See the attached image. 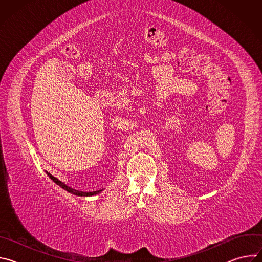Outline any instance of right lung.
Masks as SVG:
<instances>
[{
	"label": "right lung",
	"instance_id": "right-lung-1",
	"mask_svg": "<svg viewBox=\"0 0 262 262\" xmlns=\"http://www.w3.org/2000/svg\"><path fill=\"white\" fill-rule=\"evenodd\" d=\"M49 174V176H50V178L54 181V182H56L58 185H60L62 189H64L65 191H67V192H69V193H71V194H73V195H77V196H93V195H97V194H99L100 192H101V190H99V191H94V192H82V191H77V190H74V189H72V188H69L68 185H66L65 183H63L62 181H60L59 179H57L56 177H54L53 175H51L50 173H48Z\"/></svg>",
	"mask_w": 262,
	"mask_h": 262
}]
</instances>
